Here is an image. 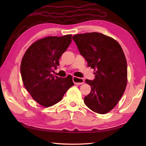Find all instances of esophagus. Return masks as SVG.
Returning <instances> with one entry per match:
<instances>
[{
    "label": "esophagus",
    "mask_w": 146,
    "mask_h": 146,
    "mask_svg": "<svg viewBox=\"0 0 146 146\" xmlns=\"http://www.w3.org/2000/svg\"><path fill=\"white\" fill-rule=\"evenodd\" d=\"M73 81L76 85H81L84 83V80L83 78L76 77V76H73Z\"/></svg>",
    "instance_id": "obj_1"
}]
</instances>
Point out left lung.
Returning <instances> with one entry per match:
<instances>
[{"instance_id":"obj_1","label":"left lung","mask_w":146,"mask_h":146,"mask_svg":"<svg viewBox=\"0 0 146 146\" xmlns=\"http://www.w3.org/2000/svg\"><path fill=\"white\" fill-rule=\"evenodd\" d=\"M73 40L95 71L93 80H86L91 90L84 97L85 104L106 114L115 107L126 88L127 61L122 48L115 39L97 32L75 35Z\"/></svg>"}]
</instances>
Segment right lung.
<instances>
[{
  "label": "right lung",
  "instance_id": "obj_1",
  "mask_svg": "<svg viewBox=\"0 0 146 146\" xmlns=\"http://www.w3.org/2000/svg\"><path fill=\"white\" fill-rule=\"evenodd\" d=\"M71 43V35L48 36L35 42L22 59L21 73L24 87L34 100L50 107L62 98L74 85L72 76H54L59 58Z\"/></svg>",
  "mask_w": 146,
  "mask_h": 146
}]
</instances>
